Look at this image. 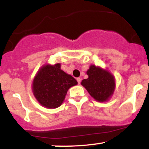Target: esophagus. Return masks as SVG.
<instances>
[{"label": "esophagus", "instance_id": "34e87169", "mask_svg": "<svg viewBox=\"0 0 149 149\" xmlns=\"http://www.w3.org/2000/svg\"><path fill=\"white\" fill-rule=\"evenodd\" d=\"M76 80H77V81H78V84H80V82H81V78H76Z\"/></svg>", "mask_w": 149, "mask_h": 149}]
</instances>
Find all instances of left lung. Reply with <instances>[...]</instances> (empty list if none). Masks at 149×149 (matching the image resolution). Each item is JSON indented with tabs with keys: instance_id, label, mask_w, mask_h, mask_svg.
Returning <instances> with one entry per match:
<instances>
[{
	"instance_id": "left-lung-1",
	"label": "left lung",
	"mask_w": 149,
	"mask_h": 149,
	"mask_svg": "<svg viewBox=\"0 0 149 149\" xmlns=\"http://www.w3.org/2000/svg\"><path fill=\"white\" fill-rule=\"evenodd\" d=\"M88 78L82 80L81 85L92 97L100 102H107L115 90V78L107 70L91 65L87 71Z\"/></svg>"
}]
</instances>
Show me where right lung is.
I'll return each instance as SVG.
<instances>
[{
    "label": "right lung",
    "mask_w": 149,
    "mask_h": 149,
    "mask_svg": "<svg viewBox=\"0 0 149 149\" xmlns=\"http://www.w3.org/2000/svg\"><path fill=\"white\" fill-rule=\"evenodd\" d=\"M77 84L76 80L62 71L61 64L57 63L45 65L38 70L33 79L32 90L42 107L56 109L63 103L68 90Z\"/></svg>",
    "instance_id": "1"
}]
</instances>
